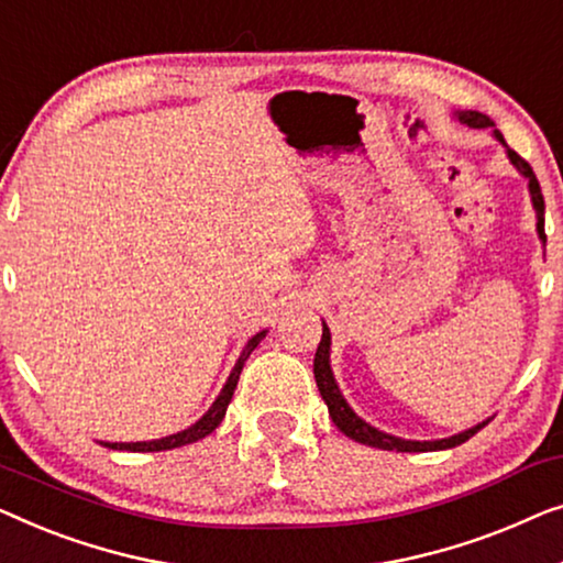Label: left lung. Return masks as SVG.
<instances>
[{
  "instance_id": "left-lung-1",
  "label": "left lung",
  "mask_w": 563,
  "mask_h": 563,
  "mask_svg": "<svg viewBox=\"0 0 563 563\" xmlns=\"http://www.w3.org/2000/svg\"><path fill=\"white\" fill-rule=\"evenodd\" d=\"M459 120L470 126H493L489 122V117L479 114V112H462L459 114ZM495 137L503 142V134L495 132ZM508 157L510 163L516 165V168L522 173V176L528 178V188H530V199H533L536 206V213H538V236H541L543 244H545V229H543V194H541V184H538L533 168H530L528 161H522V157L516 153V150H508ZM329 344H331V336H329V329L323 327V334H321V342H319V350H316V357H313V377H316V385H319V393L323 402L329 406V416L331 421L336 423V429L346 433V437L360 441V443H367V446H377V449H385V451H439V449H454L459 443H464L466 439H472L474 433L479 429H485L487 423H479L474 426V429L459 433V437H451V439H441V441H406V439H395V437H387V433L372 429L369 423H364L362 418L354 413V410L346 406V400L342 398V393H339V387L334 383V375H331V367H329Z\"/></svg>"
}]
</instances>
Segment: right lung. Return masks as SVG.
<instances>
[{
	"label": "right lung",
	"instance_id": "1",
	"mask_svg": "<svg viewBox=\"0 0 563 563\" xmlns=\"http://www.w3.org/2000/svg\"><path fill=\"white\" fill-rule=\"evenodd\" d=\"M263 336H265V331H260L257 336H252V339H250L247 346H244V352H242L240 362L234 364L232 375H229V379H227L224 390L219 393V398L213 400V406H211L209 410H206L201 421H196V423L191 426V429H186V431H180V433H173V437H165V439H157V441L104 443V446H109V449H120V451H165V449L186 446V443H194V441H199V439H203V437H209V433H211L213 429H217V426L221 423V418H224V413H227L229 400H232V395H234L236 379H240V372H242V367H244V360L250 357V352L255 350V346L260 344V339H263Z\"/></svg>",
	"mask_w": 563,
	"mask_h": 563
}]
</instances>
